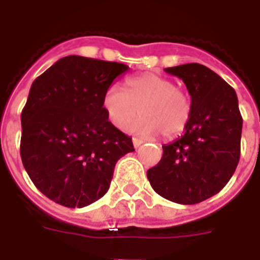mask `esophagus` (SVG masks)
<instances>
[{
  "label": "esophagus",
  "mask_w": 260,
  "mask_h": 260,
  "mask_svg": "<svg viewBox=\"0 0 260 260\" xmlns=\"http://www.w3.org/2000/svg\"><path fill=\"white\" fill-rule=\"evenodd\" d=\"M132 142H134V147H135V148H138V147H140L143 144L142 139H138V138L132 139Z\"/></svg>",
  "instance_id": "1"
}]
</instances>
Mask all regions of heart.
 Here are the masks:
<instances>
[{"instance_id": "1", "label": "heart", "mask_w": 260, "mask_h": 260, "mask_svg": "<svg viewBox=\"0 0 260 260\" xmlns=\"http://www.w3.org/2000/svg\"><path fill=\"white\" fill-rule=\"evenodd\" d=\"M126 91L110 85L104 93L102 106L108 120L116 128H125L143 117L131 129L143 136H156L162 132L167 139L177 138L186 129L191 117L189 94L173 81L154 73H142L126 79Z\"/></svg>"}]
</instances>
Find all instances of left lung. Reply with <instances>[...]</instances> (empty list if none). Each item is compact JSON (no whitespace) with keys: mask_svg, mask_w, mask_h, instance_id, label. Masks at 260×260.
Here are the masks:
<instances>
[{"mask_svg":"<svg viewBox=\"0 0 260 260\" xmlns=\"http://www.w3.org/2000/svg\"><path fill=\"white\" fill-rule=\"evenodd\" d=\"M181 78L191 97V117L181 138L163 146L147 171L152 189L169 201L193 205L217 194L240 159L243 118L234 87L198 63L165 69Z\"/></svg>","mask_w":260,"mask_h":260,"instance_id":"left-lung-1","label":"left lung"}]
</instances>
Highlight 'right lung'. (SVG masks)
<instances>
[{"mask_svg": "<svg viewBox=\"0 0 260 260\" xmlns=\"http://www.w3.org/2000/svg\"><path fill=\"white\" fill-rule=\"evenodd\" d=\"M129 67L70 55L35 79L21 112L20 155L46 197L83 208L108 191L116 163L135 151L108 120L102 97Z\"/></svg>", "mask_w": 260, "mask_h": 260, "instance_id": "right-lung-1", "label": "right lung"}]
</instances>
